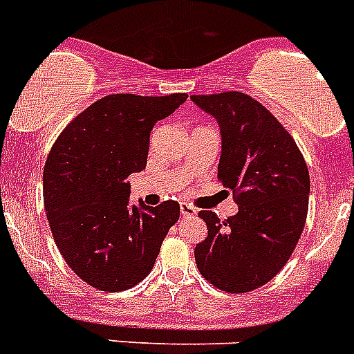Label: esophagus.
Wrapping results in <instances>:
<instances>
[{"label":"esophagus","instance_id":"34e87169","mask_svg":"<svg viewBox=\"0 0 354 354\" xmlns=\"http://www.w3.org/2000/svg\"><path fill=\"white\" fill-rule=\"evenodd\" d=\"M180 214L184 217H191V216H196V209L191 207L189 203H180Z\"/></svg>","mask_w":354,"mask_h":354}]
</instances>
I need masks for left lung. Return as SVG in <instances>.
<instances>
[{
	"label": "left lung",
	"mask_w": 354,
	"mask_h": 354,
	"mask_svg": "<svg viewBox=\"0 0 354 354\" xmlns=\"http://www.w3.org/2000/svg\"><path fill=\"white\" fill-rule=\"evenodd\" d=\"M191 100L221 128L217 179L239 205L225 221L200 210L209 235L194 248L196 267L217 290L252 291L274 279L297 248L309 209V170L284 126L245 93Z\"/></svg>",
	"instance_id": "1"
}]
</instances>
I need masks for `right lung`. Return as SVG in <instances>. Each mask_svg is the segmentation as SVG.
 I'll list each match as a JSON object with an SVG mask.
<instances>
[{"label":"right lung","instance_id":"right-lung-1","mask_svg":"<svg viewBox=\"0 0 354 354\" xmlns=\"http://www.w3.org/2000/svg\"><path fill=\"white\" fill-rule=\"evenodd\" d=\"M186 100V93L109 95L79 113L48 152L44 203L52 236L71 270L96 290L144 281L179 221L174 200L131 205L126 177L147 165L156 122Z\"/></svg>","mask_w":354,"mask_h":354}]
</instances>
